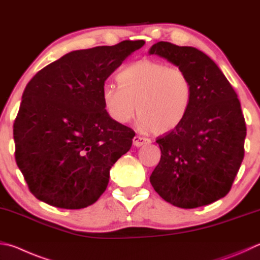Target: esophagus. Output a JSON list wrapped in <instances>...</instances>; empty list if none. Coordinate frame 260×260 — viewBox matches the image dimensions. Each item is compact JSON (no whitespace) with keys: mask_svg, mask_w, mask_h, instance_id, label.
Returning a JSON list of instances; mask_svg holds the SVG:
<instances>
[{"mask_svg":"<svg viewBox=\"0 0 260 260\" xmlns=\"http://www.w3.org/2000/svg\"><path fill=\"white\" fill-rule=\"evenodd\" d=\"M150 140L143 138V136H140V135H136L135 138L133 139V144L135 146H141V145H144L146 143H149Z\"/></svg>","mask_w":260,"mask_h":260,"instance_id":"34e87169","label":"esophagus"}]
</instances>
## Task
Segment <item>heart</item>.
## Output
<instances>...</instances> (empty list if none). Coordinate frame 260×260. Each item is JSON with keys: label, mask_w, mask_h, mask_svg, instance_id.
<instances>
[{"label": "heart", "mask_w": 260, "mask_h": 260, "mask_svg": "<svg viewBox=\"0 0 260 260\" xmlns=\"http://www.w3.org/2000/svg\"><path fill=\"white\" fill-rule=\"evenodd\" d=\"M117 82L103 86L102 102L118 124L129 122L138 109L142 128L167 133L181 125L190 111L193 83L182 68L141 59L122 68Z\"/></svg>", "instance_id": "heart-1"}]
</instances>
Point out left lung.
<instances>
[{"instance_id":"1","label":"left lung","mask_w":260,"mask_h":260,"mask_svg":"<svg viewBox=\"0 0 260 260\" xmlns=\"http://www.w3.org/2000/svg\"><path fill=\"white\" fill-rule=\"evenodd\" d=\"M150 54L184 69L193 83L186 118L155 140L161 157L150 176L151 185L179 208L212 204L230 192L244 157L247 127L237 93L200 50L161 41Z\"/></svg>"}]
</instances>
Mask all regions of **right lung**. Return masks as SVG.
Listing matches in <instances>:
<instances>
[{
  "mask_svg": "<svg viewBox=\"0 0 260 260\" xmlns=\"http://www.w3.org/2000/svg\"><path fill=\"white\" fill-rule=\"evenodd\" d=\"M145 42L73 51L41 69L22 94L13 124L15 157L29 191L45 204L81 209L106 191L134 131L108 116L106 79Z\"/></svg>",
  "mask_w": 260,
  "mask_h": 260,
  "instance_id": "1",
  "label": "right lung"
}]
</instances>
